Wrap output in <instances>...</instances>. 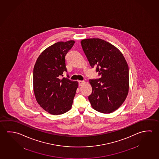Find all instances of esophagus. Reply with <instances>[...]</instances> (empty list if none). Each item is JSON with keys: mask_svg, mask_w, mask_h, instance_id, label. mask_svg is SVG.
Returning a JSON list of instances; mask_svg holds the SVG:
<instances>
[{"mask_svg": "<svg viewBox=\"0 0 159 159\" xmlns=\"http://www.w3.org/2000/svg\"><path fill=\"white\" fill-rule=\"evenodd\" d=\"M78 82L79 86H81L84 83V81L83 80H79Z\"/></svg>", "mask_w": 159, "mask_h": 159, "instance_id": "obj_1", "label": "esophagus"}]
</instances>
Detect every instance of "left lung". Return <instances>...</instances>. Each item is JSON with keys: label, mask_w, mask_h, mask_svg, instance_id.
<instances>
[{"label": "left lung", "mask_w": 159, "mask_h": 159, "mask_svg": "<svg viewBox=\"0 0 159 159\" xmlns=\"http://www.w3.org/2000/svg\"><path fill=\"white\" fill-rule=\"evenodd\" d=\"M81 44L90 65L96 67L100 76L89 80L92 93L88 99L91 107L102 113H111L122 104L128 95L127 62L119 50L104 40L84 39Z\"/></svg>", "instance_id": "1"}]
</instances>
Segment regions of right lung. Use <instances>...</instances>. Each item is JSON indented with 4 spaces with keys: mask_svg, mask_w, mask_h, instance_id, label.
Instances as JSON below:
<instances>
[{
    "mask_svg": "<svg viewBox=\"0 0 159 159\" xmlns=\"http://www.w3.org/2000/svg\"><path fill=\"white\" fill-rule=\"evenodd\" d=\"M74 40L55 43L41 53L33 69V87L37 102L46 111L63 114L70 109L78 83L63 76L67 72L65 56Z\"/></svg>",
    "mask_w": 159,
    "mask_h": 159,
    "instance_id": "add662e5",
    "label": "right lung"
}]
</instances>
